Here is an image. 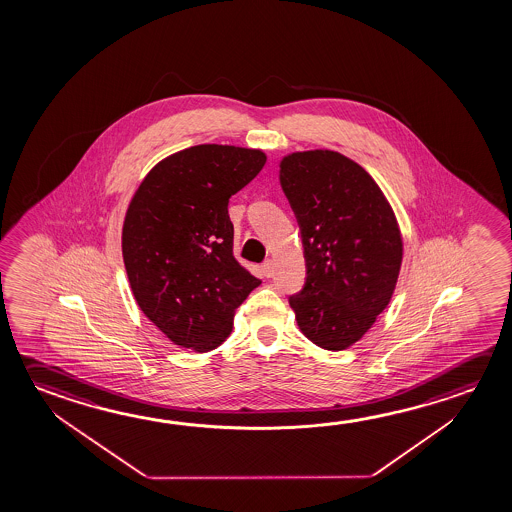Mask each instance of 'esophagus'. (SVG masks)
I'll return each mask as SVG.
<instances>
[{
  "mask_svg": "<svg viewBox=\"0 0 512 512\" xmlns=\"http://www.w3.org/2000/svg\"><path fill=\"white\" fill-rule=\"evenodd\" d=\"M260 271H262V275L266 278L273 277V271H275V264H273V260H266V262L260 266Z\"/></svg>",
  "mask_w": 512,
  "mask_h": 512,
  "instance_id": "esophagus-1",
  "label": "esophagus"
}]
</instances>
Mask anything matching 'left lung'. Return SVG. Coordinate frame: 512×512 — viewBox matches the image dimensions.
Returning a JSON list of instances; mask_svg holds the SVG:
<instances>
[{
    "mask_svg": "<svg viewBox=\"0 0 512 512\" xmlns=\"http://www.w3.org/2000/svg\"><path fill=\"white\" fill-rule=\"evenodd\" d=\"M280 184L302 230L307 280L289 298L303 336L339 352L357 343L398 282L402 232L382 189L332 150L280 160Z\"/></svg>",
    "mask_w": 512,
    "mask_h": 512,
    "instance_id": "1",
    "label": "left lung"
}]
</instances>
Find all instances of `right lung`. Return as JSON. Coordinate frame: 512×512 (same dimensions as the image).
Returning a JSON list of instances; mask_svg holds the SVG:
<instances>
[{"label": "right lung", "mask_w": 512, "mask_h": 512, "mask_svg": "<svg viewBox=\"0 0 512 512\" xmlns=\"http://www.w3.org/2000/svg\"><path fill=\"white\" fill-rule=\"evenodd\" d=\"M264 164L262 150L191 146L160 160L128 205L121 244L135 302L182 348H218L260 284L235 260L228 200Z\"/></svg>", "instance_id": "obj_1"}]
</instances>
